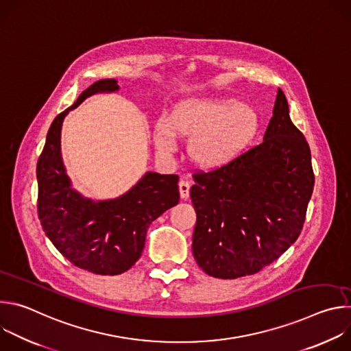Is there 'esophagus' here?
<instances>
[{
  "instance_id": "obj_1",
  "label": "esophagus",
  "mask_w": 351,
  "mask_h": 351,
  "mask_svg": "<svg viewBox=\"0 0 351 351\" xmlns=\"http://www.w3.org/2000/svg\"><path fill=\"white\" fill-rule=\"evenodd\" d=\"M179 191H180V197L183 199H186L189 197V193H190V183L186 182V180H180L179 182Z\"/></svg>"
}]
</instances>
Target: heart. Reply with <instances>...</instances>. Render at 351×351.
I'll list each match as a JSON object with an SVG mask.
<instances>
[{"instance_id": "b5f03b06", "label": "heart", "mask_w": 351, "mask_h": 351, "mask_svg": "<svg viewBox=\"0 0 351 351\" xmlns=\"http://www.w3.org/2000/svg\"><path fill=\"white\" fill-rule=\"evenodd\" d=\"M256 108L232 97L194 98L182 103L173 117H164L156 143L164 152L176 148L180 136L191 138L190 158L202 167H219L233 160L258 129Z\"/></svg>"}]
</instances>
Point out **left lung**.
Listing matches in <instances>:
<instances>
[{
	"instance_id": "left-lung-1",
	"label": "left lung",
	"mask_w": 351,
	"mask_h": 351,
	"mask_svg": "<svg viewBox=\"0 0 351 351\" xmlns=\"http://www.w3.org/2000/svg\"><path fill=\"white\" fill-rule=\"evenodd\" d=\"M193 256L221 279L253 275L279 258L303 229L314 189L310 145L279 88L264 141L228 165L194 175Z\"/></svg>"
}]
</instances>
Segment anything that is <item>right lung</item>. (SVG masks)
<instances>
[{"instance_id":"add662e5","label":"right lung","mask_w":351,"mask_h":351,"mask_svg":"<svg viewBox=\"0 0 351 351\" xmlns=\"http://www.w3.org/2000/svg\"><path fill=\"white\" fill-rule=\"evenodd\" d=\"M117 91L115 79L83 90L49 126L36 171L43 230L66 260L97 275H119L132 268L143 253L148 226L180 198L178 175L153 171L115 198L93 199L73 187L61 153L64 119L87 97Z\"/></svg>"}]
</instances>
